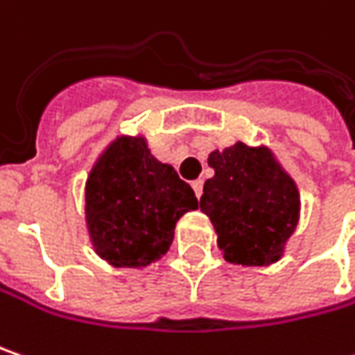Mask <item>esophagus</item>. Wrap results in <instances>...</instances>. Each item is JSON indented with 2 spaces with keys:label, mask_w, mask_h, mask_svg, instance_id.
<instances>
[{
  "label": "esophagus",
  "mask_w": 355,
  "mask_h": 355,
  "mask_svg": "<svg viewBox=\"0 0 355 355\" xmlns=\"http://www.w3.org/2000/svg\"><path fill=\"white\" fill-rule=\"evenodd\" d=\"M191 187H193V191H196V196L200 200L202 198V189H204V182L202 180H196V182H191Z\"/></svg>",
  "instance_id": "1"
}]
</instances>
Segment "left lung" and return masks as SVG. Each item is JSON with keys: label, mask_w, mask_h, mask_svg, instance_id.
<instances>
[{"label": "left lung", "mask_w": 355, "mask_h": 355, "mask_svg": "<svg viewBox=\"0 0 355 355\" xmlns=\"http://www.w3.org/2000/svg\"><path fill=\"white\" fill-rule=\"evenodd\" d=\"M200 207L216 230L223 259L272 266L284 257L300 222V189L268 146L236 141L211 150Z\"/></svg>", "instance_id": "obj_1"}]
</instances>
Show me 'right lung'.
Segmentation results:
<instances>
[{
  "label": "right lung",
  "instance_id": "obj_1",
  "mask_svg": "<svg viewBox=\"0 0 355 355\" xmlns=\"http://www.w3.org/2000/svg\"><path fill=\"white\" fill-rule=\"evenodd\" d=\"M83 191L94 252L114 268L144 270L159 261L175 223L198 209L193 189L151 153L144 133H119L99 151Z\"/></svg>",
  "mask_w": 355,
  "mask_h": 355
}]
</instances>
